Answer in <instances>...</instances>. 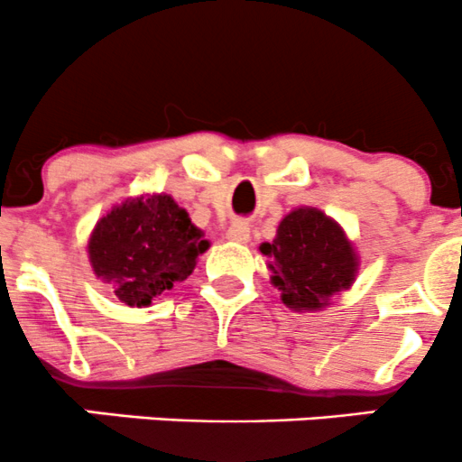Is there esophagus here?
<instances>
[{"label":"esophagus","instance_id":"esophagus-1","mask_svg":"<svg viewBox=\"0 0 462 462\" xmlns=\"http://www.w3.org/2000/svg\"><path fill=\"white\" fill-rule=\"evenodd\" d=\"M226 239L232 244H247L250 241V226L245 221H232V226L226 232Z\"/></svg>","mask_w":462,"mask_h":462}]
</instances>
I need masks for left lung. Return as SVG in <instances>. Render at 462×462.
I'll return each instance as SVG.
<instances>
[{"label":"left lung","instance_id":"obj_1","mask_svg":"<svg viewBox=\"0 0 462 462\" xmlns=\"http://www.w3.org/2000/svg\"><path fill=\"white\" fill-rule=\"evenodd\" d=\"M259 250L268 259L272 285L296 312H317L329 296L349 290L356 279L358 256L334 218L317 208H296L279 223L272 244Z\"/></svg>","mask_w":462,"mask_h":462}]
</instances>
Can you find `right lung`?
Returning a JSON list of instances; mask_svg holds the SVG:
<instances>
[{
  "label": "right lung",
  "instance_id": "right-lung-1",
  "mask_svg": "<svg viewBox=\"0 0 462 462\" xmlns=\"http://www.w3.org/2000/svg\"><path fill=\"white\" fill-rule=\"evenodd\" d=\"M208 247L210 241L170 194H142L97 221L88 259L97 279L115 283L121 303L145 308L186 281Z\"/></svg>",
  "mask_w": 462,
  "mask_h": 462
}]
</instances>
